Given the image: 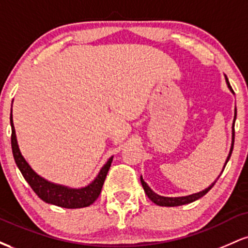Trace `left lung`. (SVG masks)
<instances>
[{
  "instance_id": "left-lung-1",
  "label": "left lung",
  "mask_w": 248,
  "mask_h": 248,
  "mask_svg": "<svg viewBox=\"0 0 248 248\" xmlns=\"http://www.w3.org/2000/svg\"><path fill=\"white\" fill-rule=\"evenodd\" d=\"M225 78H226L227 85H229V87L231 88V91L233 92L231 85H230V82H229V79H227V77H225ZM235 118H237V108H235V110H234V121H235ZM233 126H234V124H233ZM232 139H233V140H232V147H231V150H230L229 157H227L226 163H227V162H229L230 157H231V154H232V150H233V143H234V129H233V138H232ZM226 163H225V166H226ZM224 168H225V167H224ZM223 170H224V169H223ZM216 182H217V181H216ZM216 182H215V183H212L211 186L207 187V189L203 190V191H201V192H198V193H193V195L186 196V197H175V198H170V197H162V196H158L157 193L154 192L153 190L150 189V187L147 186V183L143 181V178L141 177L142 186H143L144 192L147 193L148 198H149L150 201L154 202V203L157 204V205H160V206H178V205H183V204L191 203V202H193V201H197L198 198L203 197L204 195H206V193L210 191V189H211V187H212L213 186H215Z\"/></svg>"
}]
</instances>
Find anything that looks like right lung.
I'll return each mask as SVG.
<instances>
[{
  "mask_svg": "<svg viewBox=\"0 0 248 248\" xmlns=\"http://www.w3.org/2000/svg\"><path fill=\"white\" fill-rule=\"evenodd\" d=\"M10 124H11V149H13L14 160L16 162V166L18 167L19 171L22 172L25 181L33 190V192L38 196L42 201L46 202L53 205L66 207V209H79V207L90 206L96 201V198L100 195L104 182L106 179L107 172L112 164L113 157L107 161V163L102 167V169L96 176V178L90 186L82 187V189H69L66 186H57V184L50 183L45 181L41 176L31 169L27 161L18 149L17 144L15 128L13 124V115L10 114Z\"/></svg>",
  "mask_w": 248,
  "mask_h": 248,
  "instance_id": "right-lung-1",
  "label": "right lung"
}]
</instances>
